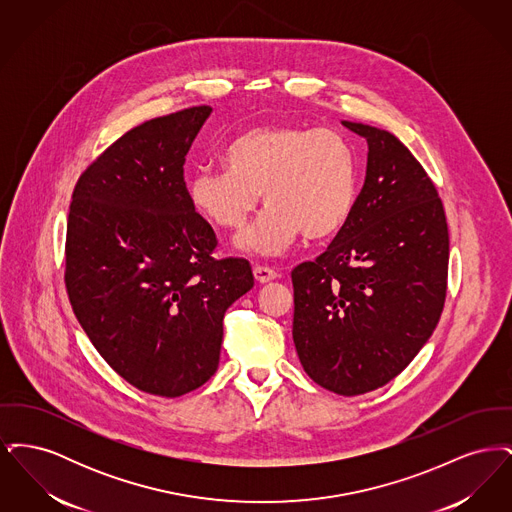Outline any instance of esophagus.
Returning a JSON list of instances; mask_svg holds the SVG:
<instances>
[{
	"label": "esophagus",
	"mask_w": 512,
	"mask_h": 512,
	"mask_svg": "<svg viewBox=\"0 0 512 512\" xmlns=\"http://www.w3.org/2000/svg\"><path fill=\"white\" fill-rule=\"evenodd\" d=\"M253 276H255V280H257V282L267 284L270 280H276V278H278V272H276V270H272V268L257 265V267H253Z\"/></svg>",
	"instance_id": "1"
}]
</instances>
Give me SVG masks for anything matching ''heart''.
<instances>
[{
	"mask_svg": "<svg viewBox=\"0 0 512 512\" xmlns=\"http://www.w3.org/2000/svg\"><path fill=\"white\" fill-rule=\"evenodd\" d=\"M224 165L195 171L188 199L215 228L238 232L263 194L267 211L238 242L249 253L280 255L301 232L307 240H326L353 215L357 161L349 140L336 130L255 126L226 146Z\"/></svg>",
	"mask_w": 512,
	"mask_h": 512,
	"instance_id": "b5f03b06",
	"label": "heart"
}]
</instances>
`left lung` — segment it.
<instances>
[{"label": "left lung", "instance_id": "8db88e82", "mask_svg": "<svg viewBox=\"0 0 512 512\" xmlns=\"http://www.w3.org/2000/svg\"><path fill=\"white\" fill-rule=\"evenodd\" d=\"M368 144L365 186L345 228L292 270L293 343L326 390L361 395L393 380L438 326L449 232L434 182L388 130L341 122Z\"/></svg>", "mask_w": 512, "mask_h": 512}]
</instances>
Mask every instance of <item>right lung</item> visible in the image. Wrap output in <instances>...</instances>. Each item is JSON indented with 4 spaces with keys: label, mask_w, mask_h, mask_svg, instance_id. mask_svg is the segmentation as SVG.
Here are the masks:
<instances>
[{
    "label": "right lung",
    "mask_w": 512,
    "mask_h": 512,
    "mask_svg": "<svg viewBox=\"0 0 512 512\" xmlns=\"http://www.w3.org/2000/svg\"><path fill=\"white\" fill-rule=\"evenodd\" d=\"M209 105L128 130L82 172L67 222L65 284L99 355L138 390L180 397L219 368L222 318L253 288L245 259L188 199L184 161Z\"/></svg>",
    "instance_id": "add662e5"
}]
</instances>
